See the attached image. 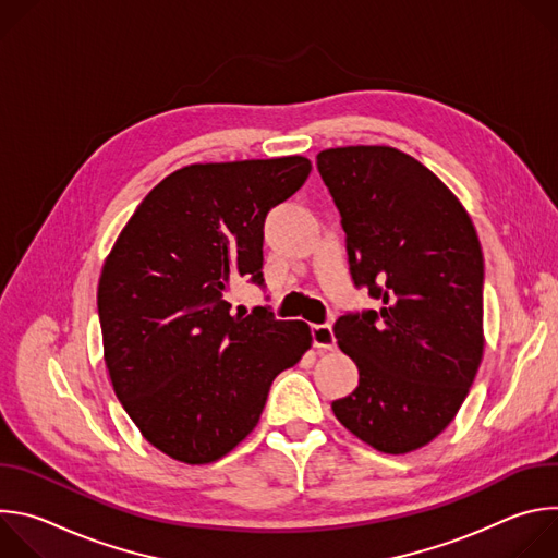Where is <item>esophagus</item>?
I'll use <instances>...</instances> for the list:
<instances>
[{"mask_svg": "<svg viewBox=\"0 0 558 558\" xmlns=\"http://www.w3.org/2000/svg\"><path fill=\"white\" fill-rule=\"evenodd\" d=\"M311 338H313V347L315 349H323V351L336 349V336H333V327L331 325H315V327H311Z\"/></svg>", "mask_w": 558, "mask_h": 558, "instance_id": "1", "label": "esophagus"}]
</instances>
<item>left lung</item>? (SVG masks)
<instances>
[{
  "label": "left lung",
  "instance_id": "1",
  "mask_svg": "<svg viewBox=\"0 0 558 558\" xmlns=\"http://www.w3.org/2000/svg\"><path fill=\"white\" fill-rule=\"evenodd\" d=\"M347 233L351 278L379 311H349L333 333L357 388L331 404L368 446L404 454L457 415L484 355V254L457 196L386 145L317 154Z\"/></svg>",
  "mask_w": 558,
  "mask_h": 558
}]
</instances>
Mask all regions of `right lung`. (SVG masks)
Here are the masks:
<instances>
[{
	"mask_svg": "<svg viewBox=\"0 0 558 558\" xmlns=\"http://www.w3.org/2000/svg\"><path fill=\"white\" fill-rule=\"evenodd\" d=\"M308 172L304 156L183 168L141 201L104 265L97 308L114 392L177 461L209 463L241 444L276 375L311 347L308 325L269 306L231 311L227 298L238 278L265 287V218Z\"/></svg>",
	"mask_w": 558,
	"mask_h": 558,
	"instance_id": "right-lung-1",
	"label": "right lung"
}]
</instances>
